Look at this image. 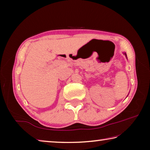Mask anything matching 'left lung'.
Segmentation results:
<instances>
[{"instance_id":"left-lung-1","label":"left lung","mask_w":150,"mask_h":150,"mask_svg":"<svg viewBox=\"0 0 150 150\" xmlns=\"http://www.w3.org/2000/svg\"><path fill=\"white\" fill-rule=\"evenodd\" d=\"M125 54V55H126V54Z\"/></svg>"}]
</instances>
